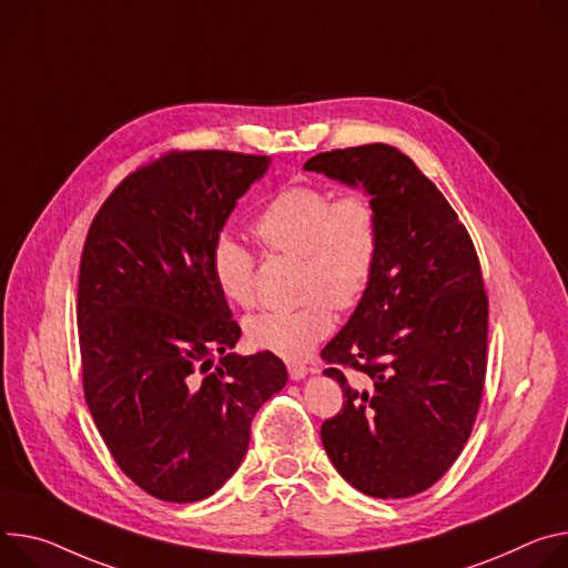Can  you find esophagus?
<instances>
[{"label":"esophagus","mask_w":568,"mask_h":568,"mask_svg":"<svg viewBox=\"0 0 568 568\" xmlns=\"http://www.w3.org/2000/svg\"><path fill=\"white\" fill-rule=\"evenodd\" d=\"M287 372H290V378L292 381H301L307 376V372H311V367L303 365V363H290L287 365Z\"/></svg>","instance_id":"34e87169"}]
</instances>
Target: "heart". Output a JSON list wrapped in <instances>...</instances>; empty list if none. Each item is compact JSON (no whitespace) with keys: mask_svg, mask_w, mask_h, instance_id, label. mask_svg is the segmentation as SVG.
Instances as JSON below:
<instances>
[{"mask_svg":"<svg viewBox=\"0 0 568 568\" xmlns=\"http://www.w3.org/2000/svg\"><path fill=\"white\" fill-rule=\"evenodd\" d=\"M253 233L272 253L298 257L294 311H270L246 322L253 346L283 357H303L331 335L335 311H351L367 294L381 255V215L365 192L335 196L320 183L276 190L253 222ZM211 272L222 294L253 307L255 255L235 235L220 233L211 246Z\"/></svg>","mask_w":568,"mask_h":568,"instance_id":"obj_1","label":"heart"}]
</instances>
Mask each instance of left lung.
Wrapping results in <instances>:
<instances>
[{"instance_id":"obj_1","label":"left lung","mask_w":568,"mask_h":568,"mask_svg":"<svg viewBox=\"0 0 568 568\" xmlns=\"http://www.w3.org/2000/svg\"><path fill=\"white\" fill-rule=\"evenodd\" d=\"M305 170L363 183L381 215L374 281L322 351L346 398L322 424L324 448L357 491L422 494L459 457L483 400L489 301L476 246L396 146L324 151Z\"/></svg>"}]
</instances>
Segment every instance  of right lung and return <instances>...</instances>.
Returning a JSON list of instances; mask_svg holds the SVG:
<instances>
[{"label":"right lung","instance_id":"obj_1","mask_svg":"<svg viewBox=\"0 0 568 568\" xmlns=\"http://www.w3.org/2000/svg\"><path fill=\"white\" fill-rule=\"evenodd\" d=\"M267 165L253 153L168 151L109 194L85 235V403L118 467L161 500L215 494L240 467L255 412L287 383L272 351L231 353L242 331L211 272L215 237Z\"/></svg>","mask_w":568,"mask_h":568}]
</instances>
